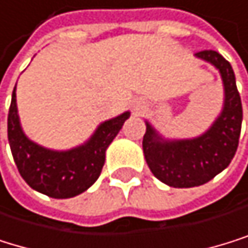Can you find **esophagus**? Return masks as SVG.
<instances>
[{
	"label": "esophagus",
	"instance_id": "34e87169",
	"mask_svg": "<svg viewBox=\"0 0 248 248\" xmlns=\"http://www.w3.org/2000/svg\"><path fill=\"white\" fill-rule=\"evenodd\" d=\"M146 108L144 102L143 101H135L134 102V111L135 113H143V109Z\"/></svg>",
	"mask_w": 248,
	"mask_h": 248
}]
</instances>
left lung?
<instances>
[{"label":"left lung","mask_w":248,"mask_h":248,"mask_svg":"<svg viewBox=\"0 0 248 248\" xmlns=\"http://www.w3.org/2000/svg\"><path fill=\"white\" fill-rule=\"evenodd\" d=\"M196 57L216 67L223 82V108L212 125L191 139H167L144 120L146 162L156 179L173 188L203 185L221 173L235 156L243 123V105L231 63L217 51H200Z\"/></svg>","instance_id":"1"}]
</instances>
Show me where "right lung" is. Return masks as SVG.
<instances>
[{
  "mask_svg": "<svg viewBox=\"0 0 248 248\" xmlns=\"http://www.w3.org/2000/svg\"><path fill=\"white\" fill-rule=\"evenodd\" d=\"M131 113L125 111L97 125L90 139L66 151L45 147L28 139L17 114L16 86L9 109L7 132L12 155L24 181L42 194L54 199L75 197L97 181L105 152Z\"/></svg>",
  "mask_w": 248,
  "mask_h": 248,
  "instance_id": "1",
  "label": "right lung"
}]
</instances>
